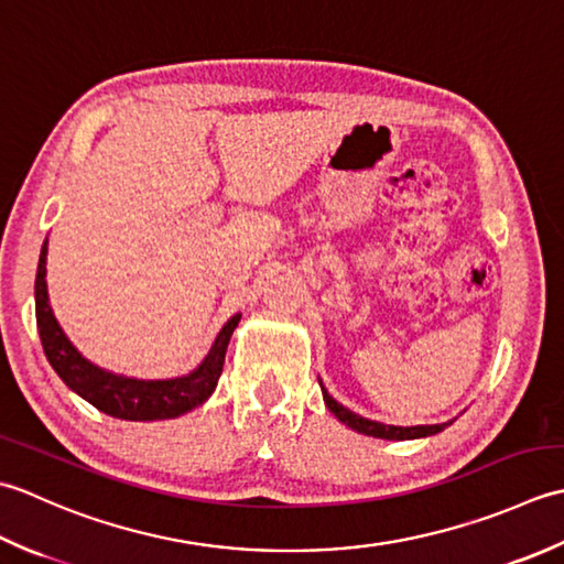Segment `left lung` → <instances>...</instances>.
<instances>
[{
	"label": "left lung",
	"instance_id": "8db88e82",
	"mask_svg": "<svg viewBox=\"0 0 564 564\" xmlns=\"http://www.w3.org/2000/svg\"><path fill=\"white\" fill-rule=\"evenodd\" d=\"M321 384V394H324V401L328 411L336 416L340 423H346L348 429L358 431L362 435H372V438H382V441H416V438H429V435H435L441 433L443 429L451 426V423L455 421H445V423H435V426H389V423H379V421H372V419H365L360 416V413H355L350 409H346L340 404V401L333 399L328 394V389L324 387V382L318 379Z\"/></svg>",
	"mask_w": 564,
	"mask_h": 564
}]
</instances>
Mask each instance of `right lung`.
<instances>
[{"instance_id":"add662e5","label":"right lung","mask_w":564,"mask_h":564,"mask_svg":"<svg viewBox=\"0 0 564 564\" xmlns=\"http://www.w3.org/2000/svg\"><path fill=\"white\" fill-rule=\"evenodd\" d=\"M45 260H48V238L43 240L36 272L39 336L51 367L77 397H83L107 416L121 421H165L202 406L214 394L224 370L228 340L234 336L240 314H234L226 321L221 330L216 333L209 352L187 375L170 379H138L117 375L87 360L57 324L48 299V282H45Z\"/></svg>"}]
</instances>
